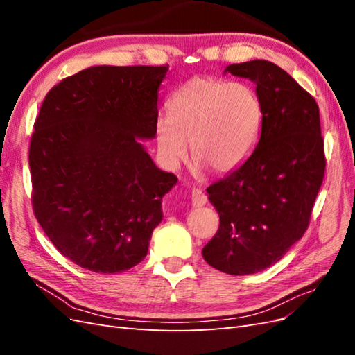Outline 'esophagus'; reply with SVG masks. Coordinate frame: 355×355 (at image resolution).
Returning <instances> with one entry per match:
<instances>
[{
	"mask_svg": "<svg viewBox=\"0 0 355 355\" xmlns=\"http://www.w3.org/2000/svg\"><path fill=\"white\" fill-rule=\"evenodd\" d=\"M191 200H192V206L193 207H202L207 202V197L200 189H193L192 191Z\"/></svg>",
	"mask_w": 355,
	"mask_h": 355,
	"instance_id": "34e87169",
	"label": "esophagus"
}]
</instances>
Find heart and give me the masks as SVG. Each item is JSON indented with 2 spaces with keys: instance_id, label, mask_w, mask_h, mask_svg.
Returning a JSON list of instances; mask_svg holds the SVG:
<instances>
[{
  "instance_id": "obj_1",
  "label": "heart",
  "mask_w": 355,
  "mask_h": 355,
  "mask_svg": "<svg viewBox=\"0 0 355 355\" xmlns=\"http://www.w3.org/2000/svg\"><path fill=\"white\" fill-rule=\"evenodd\" d=\"M169 116H158L154 139L166 169L175 171L187 153L214 173L238 169L259 140L263 105L243 82L192 78L168 101Z\"/></svg>"
}]
</instances>
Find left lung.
Masks as SVG:
<instances>
[{
  "label": "left lung",
  "mask_w": 355,
  "mask_h": 355,
  "mask_svg": "<svg viewBox=\"0 0 355 355\" xmlns=\"http://www.w3.org/2000/svg\"><path fill=\"white\" fill-rule=\"evenodd\" d=\"M227 71L254 82L263 120L252 155L207 187L220 227L202 258L243 276L273 266L302 238L327 162L318 103L288 73L262 59L232 64Z\"/></svg>",
  "instance_id": "8db88e82"
}]
</instances>
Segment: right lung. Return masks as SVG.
<instances>
[{
	"mask_svg": "<svg viewBox=\"0 0 355 355\" xmlns=\"http://www.w3.org/2000/svg\"><path fill=\"white\" fill-rule=\"evenodd\" d=\"M168 65H97L45 96L28 149L32 205L67 259L94 273L143 261L177 177L139 139H154Z\"/></svg>",
	"mask_w": 355,
	"mask_h": 355,
	"instance_id": "1",
	"label": "right lung"
}]
</instances>
